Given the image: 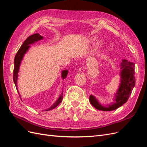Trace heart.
<instances>
[{
	"instance_id": "heart-1",
	"label": "heart",
	"mask_w": 147,
	"mask_h": 147,
	"mask_svg": "<svg viewBox=\"0 0 147 147\" xmlns=\"http://www.w3.org/2000/svg\"><path fill=\"white\" fill-rule=\"evenodd\" d=\"M99 44H100V43H99Z\"/></svg>"
}]
</instances>
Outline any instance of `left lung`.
I'll list each match as a JSON object with an SVG mask.
<instances>
[{"label":"left lung","mask_w":147,"mask_h":147,"mask_svg":"<svg viewBox=\"0 0 147 147\" xmlns=\"http://www.w3.org/2000/svg\"><path fill=\"white\" fill-rule=\"evenodd\" d=\"M134 65L132 62H128L126 59H123L121 62V84L117 92L114 102L108 107L102 106L94 96H90L91 105L96 109L102 111H112L119 108L127 101L131 96L133 88L136 84L134 77Z\"/></svg>","instance_id":"left-lung-1"}]
</instances>
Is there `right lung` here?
<instances>
[{
	"label": "right lung",
	"instance_id": "obj_1",
	"mask_svg": "<svg viewBox=\"0 0 147 147\" xmlns=\"http://www.w3.org/2000/svg\"><path fill=\"white\" fill-rule=\"evenodd\" d=\"M43 38V37L41 36L40 35H39V34H34L28 37L27 38H26V40L23 43V45H21L20 48L19 49V50L18 51L15 57V60H14V69H13V82L15 83V84L16 88V90H18V88H17V78H18V71H19V67H20V65L21 63V61L23 59V57L24 56V55L26 53V51H28V48L30 47V44L33 43L35 42H37L38 40H40ZM68 74V70H63V72H62V77L64 79L67 75ZM21 98V97H20ZM63 100V96H61L59 97V98L57 100V101L55 102V103L53 104L50 108H49L47 110H51L53 109H55L56 107Z\"/></svg>",
	"mask_w": 147,
	"mask_h": 147
}]
</instances>
